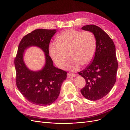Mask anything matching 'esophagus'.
I'll return each instance as SVG.
<instances>
[{"label":"esophagus","mask_w":130,"mask_h":130,"mask_svg":"<svg viewBox=\"0 0 130 130\" xmlns=\"http://www.w3.org/2000/svg\"><path fill=\"white\" fill-rule=\"evenodd\" d=\"M67 78H72V77H74L76 76V75L75 74H73L71 73H67Z\"/></svg>","instance_id":"esophagus-1"}]
</instances>
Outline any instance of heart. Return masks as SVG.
Returning <instances> with one entry per match:
<instances>
[{
  "mask_svg": "<svg viewBox=\"0 0 130 130\" xmlns=\"http://www.w3.org/2000/svg\"><path fill=\"white\" fill-rule=\"evenodd\" d=\"M96 48V38L91 32L71 29L59 34L57 42L50 44L49 54L56 65L60 69L65 66L69 56L71 60L69 68L75 71L80 65H86L91 61Z\"/></svg>",
  "mask_w": 130,
  "mask_h": 130,
  "instance_id": "b5f03b06",
  "label": "heart"
}]
</instances>
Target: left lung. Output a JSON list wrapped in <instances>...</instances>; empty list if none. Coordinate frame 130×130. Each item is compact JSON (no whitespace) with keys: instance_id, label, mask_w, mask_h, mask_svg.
Wrapping results in <instances>:
<instances>
[{"instance_id":"1","label":"left lung","mask_w":130,"mask_h":130,"mask_svg":"<svg viewBox=\"0 0 130 130\" xmlns=\"http://www.w3.org/2000/svg\"><path fill=\"white\" fill-rule=\"evenodd\" d=\"M82 29L93 33L97 48L93 60L78 73L86 80L81 92L86 99L95 101L106 96L116 82L118 68L116 49L112 39L100 27L91 24L83 26Z\"/></svg>"}]
</instances>
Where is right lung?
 Returning <instances> with one entry per match:
<instances>
[{
    "instance_id": "obj_1",
    "label": "right lung",
    "mask_w": 130,
    "mask_h": 130,
    "mask_svg": "<svg viewBox=\"0 0 130 130\" xmlns=\"http://www.w3.org/2000/svg\"><path fill=\"white\" fill-rule=\"evenodd\" d=\"M57 30L37 29L25 36L19 45L14 64L16 84L23 97L29 102L39 106L49 105L57 99L60 88L67 77V72L56 68L49 55V45ZM35 45L45 53L46 64L39 71L27 69L23 61L24 50Z\"/></svg>"
}]
</instances>
